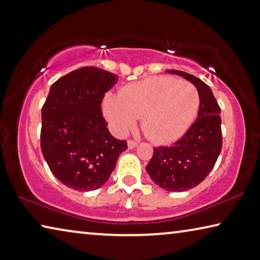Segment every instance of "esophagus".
<instances>
[{"instance_id": "34e87169", "label": "esophagus", "mask_w": 260, "mask_h": 260, "mask_svg": "<svg viewBox=\"0 0 260 260\" xmlns=\"http://www.w3.org/2000/svg\"><path fill=\"white\" fill-rule=\"evenodd\" d=\"M127 146H128L129 149H133V148L138 146V142L134 141V140H128V141H127Z\"/></svg>"}]
</instances>
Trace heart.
Returning a JSON list of instances; mask_svg holds the SVG:
<instances>
[{"label": "heart", "mask_w": 260, "mask_h": 260, "mask_svg": "<svg viewBox=\"0 0 260 260\" xmlns=\"http://www.w3.org/2000/svg\"><path fill=\"white\" fill-rule=\"evenodd\" d=\"M199 105L196 86L174 77L156 76L126 85L119 96L108 94L103 111L114 133L126 134L141 117L142 129L148 138L157 143H169L186 132Z\"/></svg>", "instance_id": "b5f03b06"}]
</instances>
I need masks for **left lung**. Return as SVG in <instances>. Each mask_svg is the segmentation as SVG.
<instances>
[{"instance_id":"left-lung-1","label":"left lung","mask_w":260,"mask_h":260,"mask_svg":"<svg viewBox=\"0 0 260 260\" xmlns=\"http://www.w3.org/2000/svg\"><path fill=\"white\" fill-rule=\"evenodd\" d=\"M168 73L186 78L200 96L199 112L182 139L170 147L154 148L147 172L156 185L170 192L196 187L208 176L222 149L221 109L209 86L191 74Z\"/></svg>"}]
</instances>
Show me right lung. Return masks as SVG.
<instances>
[{
  "mask_svg": "<svg viewBox=\"0 0 260 260\" xmlns=\"http://www.w3.org/2000/svg\"><path fill=\"white\" fill-rule=\"evenodd\" d=\"M118 80L115 74L83 67L59 78L41 109L40 147L52 174L76 191L100 188L127 149L110 134L102 102Z\"/></svg>",
  "mask_w": 260,
  "mask_h": 260,
  "instance_id": "obj_1",
  "label": "right lung"
}]
</instances>
